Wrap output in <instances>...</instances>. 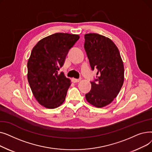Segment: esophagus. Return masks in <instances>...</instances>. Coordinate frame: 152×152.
Returning <instances> with one entry per match:
<instances>
[{
    "label": "esophagus",
    "mask_w": 152,
    "mask_h": 152,
    "mask_svg": "<svg viewBox=\"0 0 152 152\" xmlns=\"http://www.w3.org/2000/svg\"><path fill=\"white\" fill-rule=\"evenodd\" d=\"M71 81H72V82H73V83H78V82L80 81H81V79H75V78H72Z\"/></svg>",
    "instance_id": "34e87169"
}]
</instances>
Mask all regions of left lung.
Here are the masks:
<instances>
[{"instance_id":"8db88e82","label":"left lung","mask_w":152,"mask_h":152,"mask_svg":"<svg viewBox=\"0 0 152 152\" xmlns=\"http://www.w3.org/2000/svg\"><path fill=\"white\" fill-rule=\"evenodd\" d=\"M84 49L91 69L97 70V78L86 99L95 107L113 102L124 83V65L116 45L110 39L96 33L84 35Z\"/></svg>"}]
</instances>
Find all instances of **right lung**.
<instances>
[{"mask_svg":"<svg viewBox=\"0 0 152 152\" xmlns=\"http://www.w3.org/2000/svg\"><path fill=\"white\" fill-rule=\"evenodd\" d=\"M79 36L55 33L45 37L33 47L28 61V80L39 104L53 109L65 100L70 79L58 70Z\"/></svg>","mask_w":152,"mask_h":152,"instance_id":"add662e5","label":"right lung"}]
</instances>
